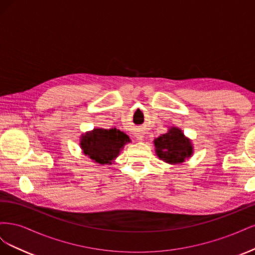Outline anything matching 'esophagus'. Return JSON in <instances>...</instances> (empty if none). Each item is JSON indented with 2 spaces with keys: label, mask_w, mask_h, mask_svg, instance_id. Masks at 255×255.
<instances>
[{
  "label": "esophagus",
  "mask_w": 255,
  "mask_h": 255,
  "mask_svg": "<svg viewBox=\"0 0 255 255\" xmlns=\"http://www.w3.org/2000/svg\"><path fill=\"white\" fill-rule=\"evenodd\" d=\"M135 137L137 138L138 140H143V134L142 133H140V132H138V133H135Z\"/></svg>",
  "instance_id": "obj_1"
}]
</instances>
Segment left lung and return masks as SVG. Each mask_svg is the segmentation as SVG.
<instances>
[{
  "label": "left lung",
  "instance_id": "obj_1",
  "mask_svg": "<svg viewBox=\"0 0 255 255\" xmlns=\"http://www.w3.org/2000/svg\"><path fill=\"white\" fill-rule=\"evenodd\" d=\"M156 155L170 165L184 163L191 156L192 144L182 129L172 127L168 132L154 139Z\"/></svg>",
  "mask_w": 255,
  "mask_h": 255
}]
</instances>
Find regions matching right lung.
Returning a JSON list of instances; mask_svg holds the SVG:
<instances>
[{"label":"right lung","instance_id":"add662e5","mask_svg":"<svg viewBox=\"0 0 255 255\" xmlns=\"http://www.w3.org/2000/svg\"><path fill=\"white\" fill-rule=\"evenodd\" d=\"M129 141L128 136L117 128H94L82 135L80 144L85 155L95 163L111 165Z\"/></svg>","mask_w":255,"mask_h":255}]
</instances>
